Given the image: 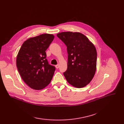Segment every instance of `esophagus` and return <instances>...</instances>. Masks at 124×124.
Here are the masks:
<instances>
[{
    "mask_svg": "<svg viewBox=\"0 0 124 124\" xmlns=\"http://www.w3.org/2000/svg\"><path fill=\"white\" fill-rule=\"evenodd\" d=\"M55 67H56V68H57V69H58V68H59V64H57V65H55Z\"/></svg>",
    "mask_w": 124,
    "mask_h": 124,
    "instance_id": "obj_1",
    "label": "esophagus"
}]
</instances>
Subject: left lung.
<instances>
[{
	"mask_svg": "<svg viewBox=\"0 0 124 124\" xmlns=\"http://www.w3.org/2000/svg\"><path fill=\"white\" fill-rule=\"evenodd\" d=\"M57 36L67 47V69L63 73L66 80L75 87L85 86L96 71L97 53L94 46L80 32H62Z\"/></svg>",
	"mask_w": 124,
	"mask_h": 124,
	"instance_id": "8db88e82",
	"label": "left lung"
}]
</instances>
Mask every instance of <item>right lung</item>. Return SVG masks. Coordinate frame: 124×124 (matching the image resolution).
<instances>
[{
    "label": "right lung",
    "mask_w": 124,
    "mask_h": 124,
    "mask_svg": "<svg viewBox=\"0 0 124 124\" xmlns=\"http://www.w3.org/2000/svg\"><path fill=\"white\" fill-rule=\"evenodd\" d=\"M54 36L44 34L23 42L16 58V66L23 81L31 88L40 90L47 86L53 78L55 67L50 65L46 51Z\"/></svg>",
    "instance_id": "1"
}]
</instances>
